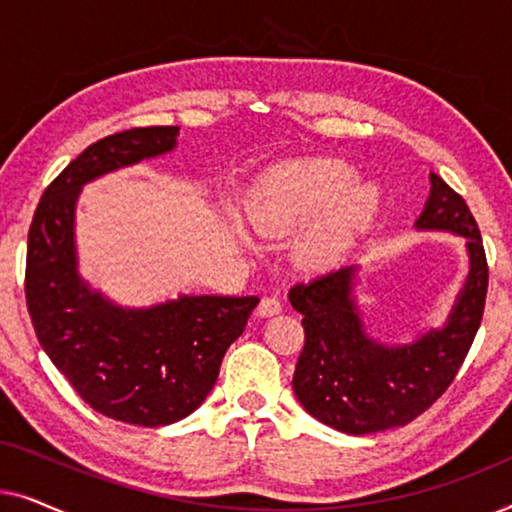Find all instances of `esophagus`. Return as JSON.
<instances>
[{
  "label": "esophagus",
  "mask_w": 512,
  "mask_h": 512,
  "mask_svg": "<svg viewBox=\"0 0 512 512\" xmlns=\"http://www.w3.org/2000/svg\"><path fill=\"white\" fill-rule=\"evenodd\" d=\"M256 312H258V317H275V314L282 312V300L275 296H265Z\"/></svg>",
  "instance_id": "esophagus-1"
}]
</instances>
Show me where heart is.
Segmentation results:
<instances>
[{"instance_id":"b5f03b06","label":"heart","mask_w":512,"mask_h":512,"mask_svg":"<svg viewBox=\"0 0 512 512\" xmlns=\"http://www.w3.org/2000/svg\"><path fill=\"white\" fill-rule=\"evenodd\" d=\"M382 205L373 181H356L340 158H305L263 174L249 198V221L261 235L286 237L312 222L296 256L307 270H331L368 233Z\"/></svg>"}]
</instances>
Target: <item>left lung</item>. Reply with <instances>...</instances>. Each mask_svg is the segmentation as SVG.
Here are the masks:
<instances>
[{
  "instance_id": "8db88e82",
  "label": "left lung",
  "mask_w": 512,
  "mask_h": 512,
  "mask_svg": "<svg viewBox=\"0 0 512 512\" xmlns=\"http://www.w3.org/2000/svg\"><path fill=\"white\" fill-rule=\"evenodd\" d=\"M415 228L464 237L471 263L450 317L417 340L387 345L370 338L354 296L356 265L289 291L305 328L293 391L314 419L349 436L405 426L431 408L459 373L480 328L489 270L478 223L466 200L433 172Z\"/></svg>"
}]
</instances>
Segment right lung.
Instances as JSON below:
<instances>
[{"label": "right lung", "instance_id": "obj_1", "mask_svg": "<svg viewBox=\"0 0 512 512\" xmlns=\"http://www.w3.org/2000/svg\"><path fill=\"white\" fill-rule=\"evenodd\" d=\"M177 135V125H153L90 144L41 195L27 235V310L48 359L90 408L146 429L200 408L258 305L256 296L181 293L123 307L81 277L74 230L81 188L170 153Z\"/></svg>", "mask_w": 512, "mask_h": 512}]
</instances>
